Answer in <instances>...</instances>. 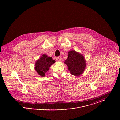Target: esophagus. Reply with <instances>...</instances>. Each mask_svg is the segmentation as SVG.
Returning a JSON list of instances; mask_svg holds the SVG:
<instances>
[{
  "label": "esophagus",
  "instance_id": "obj_1",
  "mask_svg": "<svg viewBox=\"0 0 120 120\" xmlns=\"http://www.w3.org/2000/svg\"><path fill=\"white\" fill-rule=\"evenodd\" d=\"M56 61L57 62H61V60H62V58H61V57H58L56 58Z\"/></svg>",
  "mask_w": 120,
  "mask_h": 120
}]
</instances>
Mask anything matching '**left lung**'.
<instances>
[{"mask_svg": "<svg viewBox=\"0 0 120 120\" xmlns=\"http://www.w3.org/2000/svg\"><path fill=\"white\" fill-rule=\"evenodd\" d=\"M65 63L68 66L70 73L75 76H79L84 71L86 62L84 57L75 51H70Z\"/></svg>", "mask_w": 120, "mask_h": 120, "instance_id": "obj_1", "label": "left lung"}]
</instances>
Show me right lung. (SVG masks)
Wrapping results in <instances>:
<instances>
[{
    "mask_svg": "<svg viewBox=\"0 0 120 120\" xmlns=\"http://www.w3.org/2000/svg\"><path fill=\"white\" fill-rule=\"evenodd\" d=\"M55 62V61L51 57H48L45 54H43L35 63V69L39 74L44 77L50 66Z\"/></svg>",
    "mask_w": 120,
    "mask_h": 120,
    "instance_id": "right-lung-1",
    "label": "right lung"
}]
</instances>
